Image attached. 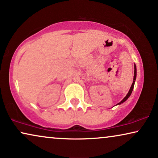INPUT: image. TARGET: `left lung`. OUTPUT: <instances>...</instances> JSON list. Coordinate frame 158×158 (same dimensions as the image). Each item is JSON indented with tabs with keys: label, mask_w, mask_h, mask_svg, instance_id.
I'll use <instances>...</instances> for the list:
<instances>
[{
	"label": "left lung",
	"mask_w": 158,
	"mask_h": 158,
	"mask_svg": "<svg viewBox=\"0 0 158 158\" xmlns=\"http://www.w3.org/2000/svg\"><path fill=\"white\" fill-rule=\"evenodd\" d=\"M136 77V65H134V81H133V83H132V85H131V88H130L129 91V92H128V94H127V96H126L125 98H123V100H122L121 101V102H119V103H118V105H120V104L123 103V102H125V101L127 100V99L129 98V96L131 95V92H132V90H133V89H134V82H135Z\"/></svg>",
	"instance_id": "left-lung-1"
}]
</instances>
